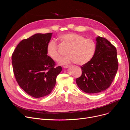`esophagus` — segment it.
Returning a JSON list of instances; mask_svg holds the SVG:
<instances>
[{"mask_svg": "<svg viewBox=\"0 0 130 130\" xmlns=\"http://www.w3.org/2000/svg\"><path fill=\"white\" fill-rule=\"evenodd\" d=\"M63 67H64V68H65V69H67L69 67V66L68 65H65V66H64Z\"/></svg>", "mask_w": 130, "mask_h": 130, "instance_id": "obj_1", "label": "esophagus"}]
</instances>
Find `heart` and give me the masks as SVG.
I'll return each mask as SVG.
<instances>
[{
    "instance_id": "obj_1",
    "label": "heart",
    "mask_w": 130,
    "mask_h": 130,
    "mask_svg": "<svg viewBox=\"0 0 130 130\" xmlns=\"http://www.w3.org/2000/svg\"><path fill=\"white\" fill-rule=\"evenodd\" d=\"M59 40L62 46L68 47L66 51L68 55L60 60V64L75 62L79 65H84L92 59L95 53L96 44L94 41L77 33H64L59 36ZM46 50L48 55L53 60L58 61L60 58L59 45L55 40L49 41Z\"/></svg>"
}]
</instances>
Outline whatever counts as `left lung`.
<instances>
[{
    "label": "left lung",
    "instance_id": "8db88e82",
    "mask_svg": "<svg viewBox=\"0 0 130 130\" xmlns=\"http://www.w3.org/2000/svg\"><path fill=\"white\" fill-rule=\"evenodd\" d=\"M96 40V50L93 58L81 66L82 74L76 80L79 89L89 94L107 89L118 69L116 47L105 38L98 37Z\"/></svg>",
    "mask_w": 130,
    "mask_h": 130
}]
</instances>
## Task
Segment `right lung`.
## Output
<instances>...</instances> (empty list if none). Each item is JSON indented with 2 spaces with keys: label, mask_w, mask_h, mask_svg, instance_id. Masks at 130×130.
Returning a JSON list of instances; mask_svg holds the SVG:
<instances>
[{
  "label": "right lung",
  "mask_w": 130,
  "mask_h": 130,
  "mask_svg": "<svg viewBox=\"0 0 130 130\" xmlns=\"http://www.w3.org/2000/svg\"><path fill=\"white\" fill-rule=\"evenodd\" d=\"M52 33H37L23 39L12 55L16 81L26 93L41 98L51 93L56 85L60 66L47 56L46 47Z\"/></svg>",
  "instance_id": "right-lung-1"
}]
</instances>
